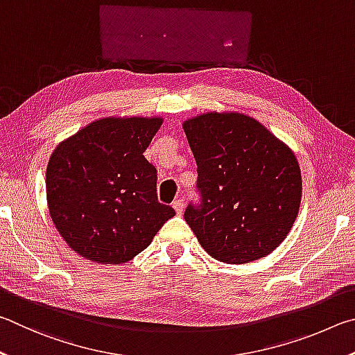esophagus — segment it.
Segmentation results:
<instances>
[{"mask_svg": "<svg viewBox=\"0 0 355 355\" xmlns=\"http://www.w3.org/2000/svg\"><path fill=\"white\" fill-rule=\"evenodd\" d=\"M173 207H174V210H176L178 215H181L182 210H184V200H182V198H178V200H174Z\"/></svg>", "mask_w": 355, "mask_h": 355, "instance_id": "esophagus-1", "label": "esophagus"}]
</instances>
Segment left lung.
I'll list each match as a JSON object with an SVG mask.
<instances>
[{"mask_svg": "<svg viewBox=\"0 0 355 355\" xmlns=\"http://www.w3.org/2000/svg\"><path fill=\"white\" fill-rule=\"evenodd\" d=\"M198 165L200 202L184 218L209 256L248 263L282 243L301 204L291 149L243 114H204L184 123Z\"/></svg>", "mask_w": 355, "mask_h": 355, "instance_id": "obj_1", "label": "left lung"}]
</instances>
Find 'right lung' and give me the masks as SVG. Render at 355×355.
Instances as JSON below:
<instances>
[{
  "label": "right lung",
  "mask_w": 355,
  "mask_h": 355,
  "mask_svg": "<svg viewBox=\"0 0 355 355\" xmlns=\"http://www.w3.org/2000/svg\"><path fill=\"white\" fill-rule=\"evenodd\" d=\"M162 118H103L62 141L46 168L49 215L79 256L124 263L174 216L157 200V170L145 149Z\"/></svg>",
  "instance_id": "obj_1"
}]
</instances>
